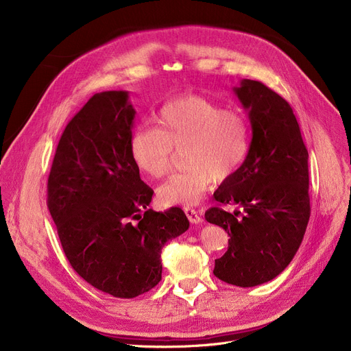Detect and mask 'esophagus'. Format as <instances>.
<instances>
[{
  "label": "esophagus",
  "instance_id": "1",
  "mask_svg": "<svg viewBox=\"0 0 351 351\" xmlns=\"http://www.w3.org/2000/svg\"><path fill=\"white\" fill-rule=\"evenodd\" d=\"M183 210H185V213H186V216H188L191 223L199 225V223L204 222V219H202V216H200L193 208H188V206H186V208H183Z\"/></svg>",
  "mask_w": 351,
  "mask_h": 351
}]
</instances>
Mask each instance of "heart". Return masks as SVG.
<instances>
[{"label": "heart", "instance_id": "heart-1", "mask_svg": "<svg viewBox=\"0 0 351 351\" xmlns=\"http://www.w3.org/2000/svg\"><path fill=\"white\" fill-rule=\"evenodd\" d=\"M155 126L139 128L131 138L138 168L149 178L171 169L173 147L182 150L185 169L173 173L158 189L162 205H196L212 188L243 165L250 147L247 118L202 95H179L166 101Z\"/></svg>", "mask_w": 351, "mask_h": 351}]
</instances>
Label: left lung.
I'll list each match as a JSON object with an SVG mask.
<instances>
[{
    "label": "left lung",
    "mask_w": 351,
    "mask_h": 351,
    "mask_svg": "<svg viewBox=\"0 0 351 351\" xmlns=\"http://www.w3.org/2000/svg\"><path fill=\"white\" fill-rule=\"evenodd\" d=\"M233 90L249 114L252 142L243 165L213 193L217 206L205 219L230 236L213 274L253 287L280 274L303 241L310 217L308 154L286 99L253 80ZM229 204L241 210L228 213Z\"/></svg>",
    "instance_id": "8db88e82"
}]
</instances>
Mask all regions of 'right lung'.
I'll return each instance as SVG.
<instances>
[{"instance_id":"1","label":"right lung","mask_w":351,"mask_h":351,"mask_svg":"<svg viewBox=\"0 0 351 351\" xmlns=\"http://www.w3.org/2000/svg\"><path fill=\"white\" fill-rule=\"evenodd\" d=\"M134 118L128 92L95 94L62 132L47 186V205L72 269L121 299L160 282L162 247L189 228L180 208L147 209L154 191L131 152Z\"/></svg>"}]
</instances>
